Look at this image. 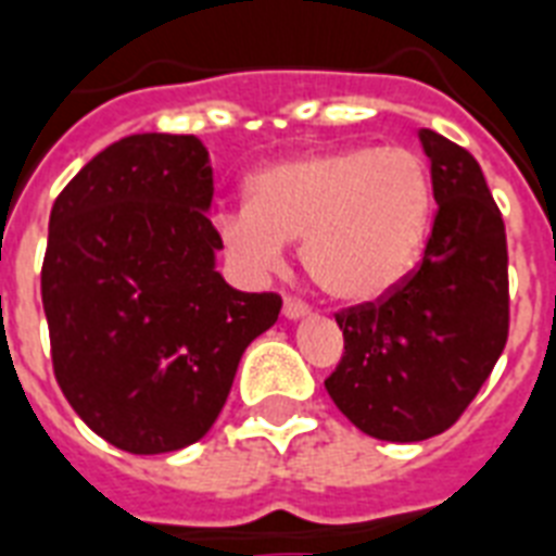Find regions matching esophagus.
Wrapping results in <instances>:
<instances>
[{"label": "esophagus", "instance_id": "1", "mask_svg": "<svg viewBox=\"0 0 556 556\" xmlns=\"http://www.w3.org/2000/svg\"><path fill=\"white\" fill-rule=\"evenodd\" d=\"M309 316V307L304 301L299 299H287L283 301V318H290V321H299V318H307Z\"/></svg>", "mask_w": 556, "mask_h": 556}]
</instances>
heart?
I'll return each mask as SVG.
<instances>
[{"instance_id": "b5f03b06", "label": "heart", "mask_w": 556, "mask_h": 556, "mask_svg": "<svg viewBox=\"0 0 556 556\" xmlns=\"http://www.w3.org/2000/svg\"><path fill=\"white\" fill-rule=\"evenodd\" d=\"M432 179L406 148H333L257 170L247 205L217 214L223 249L247 273H275L287 243L318 290L342 304L391 292L424 252Z\"/></svg>"}]
</instances>
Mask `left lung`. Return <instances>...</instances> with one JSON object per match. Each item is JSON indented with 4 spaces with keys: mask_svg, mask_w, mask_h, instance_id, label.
<instances>
[{
    "mask_svg": "<svg viewBox=\"0 0 556 556\" xmlns=\"http://www.w3.org/2000/svg\"><path fill=\"white\" fill-rule=\"evenodd\" d=\"M417 139L438 202L424 261L389 299L337 316L345 354L325 380L356 429L394 443L450 429L507 342L505 223L484 174L434 130Z\"/></svg>",
    "mask_w": 556,
    "mask_h": 556,
    "instance_id": "obj_1",
    "label": "left lung"
}]
</instances>
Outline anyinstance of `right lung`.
<instances>
[{"label": "right lung", "mask_w": 556, "mask_h": 556, "mask_svg": "<svg viewBox=\"0 0 556 556\" xmlns=\"http://www.w3.org/2000/svg\"><path fill=\"white\" fill-rule=\"evenodd\" d=\"M211 197L197 136L136 132L86 162L51 208L42 309L54 377L124 453L200 441L249 342L281 313L275 292H240L217 273Z\"/></svg>", "instance_id": "obj_1"}]
</instances>
